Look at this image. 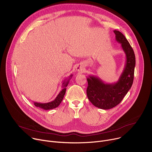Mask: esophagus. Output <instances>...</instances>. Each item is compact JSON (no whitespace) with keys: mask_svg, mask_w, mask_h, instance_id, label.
<instances>
[{"mask_svg":"<svg viewBox=\"0 0 152 152\" xmlns=\"http://www.w3.org/2000/svg\"><path fill=\"white\" fill-rule=\"evenodd\" d=\"M76 71L77 72L82 73L85 71V67H84V66H83L82 64H78L77 66H76Z\"/></svg>","mask_w":152,"mask_h":152,"instance_id":"1","label":"esophagus"}]
</instances>
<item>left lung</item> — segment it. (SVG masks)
<instances>
[{
	"instance_id": "8db88e82",
	"label": "left lung",
	"mask_w": 152,
	"mask_h": 152,
	"mask_svg": "<svg viewBox=\"0 0 152 152\" xmlns=\"http://www.w3.org/2000/svg\"><path fill=\"white\" fill-rule=\"evenodd\" d=\"M116 41L121 45L126 55L123 71L116 82L107 83L99 77L90 75L87 77L86 94L91 103L102 110H110L118 104L131 89L134 77L135 56L133 49L124 35L114 31Z\"/></svg>"
}]
</instances>
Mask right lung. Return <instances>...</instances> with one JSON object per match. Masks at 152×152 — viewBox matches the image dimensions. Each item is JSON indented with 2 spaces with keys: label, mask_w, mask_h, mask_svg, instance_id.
Listing matches in <instances>:
<instances>
[{
  "label": "right lung",
  "mask_w": 152,
  "mask_h": 152,
  "mask_svg": "<svg viewBox=\"0 0 152 152\" xmlns=\"http://www.w3.org/2000/svg\"><path fill=\"white\" fill-rule=\"evenodd\" d=\"M72 76H73V75H71L69 76L68 79H66V80H64V82L62 84V89L59 92V93L58 94V95L57 96V97L55 98V99L54 100L48 102V103H38V102H34L35 106L37 107H39L41 108V109L45 110H50L54 109V108L58 107L60 104L61 102L62 101L64 96L65 94H66V87L67 86V85L69 83V81Z\"/></svg>",
  "instance_id": "1"
}]
</instances>
